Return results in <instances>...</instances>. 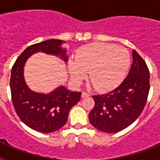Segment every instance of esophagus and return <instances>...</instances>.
Masks as SVG:
<instances>
[{
	"mask_svg": "<svg viewBox=\"0 0 160 160\" xmlns=\"http://www.w3.org/2000/svg\"><path fill=\"white\" fill-rule=\"evenodd\" d=\"M89 96H90V94H87V93L86 92L82 93V98H87V97H89Z\"/></svg>",
	"mask_w": 160,
	"mask_h": 160,
	"instance_id": "34e87169",
	"label": "esophagus"
}]
</instances>
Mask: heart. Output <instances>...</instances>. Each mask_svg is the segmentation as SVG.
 <instances>
[{
	"mask_svg": "<svg viewBox=\"0 0 160 160\" xmlns=\"http://www.w3.org/2000/svg\"><path fill=\"white\" fill-rule=\"evenodd\" d=\"M69 62L72 81L79 84L87 77L98 91L105 92L116 88L129 69L130 54L122 47L104 43H91L82 46Z\"/></svg>",
	"mask_w": 160,
	"mask_h": 160,
	"instance_id": "b5f03b06",
	"label": "heart"
}]
</instances>
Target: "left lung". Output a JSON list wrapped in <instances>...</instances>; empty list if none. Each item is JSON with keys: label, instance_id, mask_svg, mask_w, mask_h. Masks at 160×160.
<instances>
[{"label": "left lung", "instance_id": "1", "mask_svg": "<svg viewBox=\"0 0 160 160\" xmlns=\"http://www.w3.org/2000/svg\"><path fill=\"white\" fill-rule=\"evenodd\" d=\"M128 76L116 89L93 95L94 107L89 114L93 127L106 133H116L138 118L146 105L150 90L149 70L135 50Z\"/></svg>", "mask_w": 160, "mask_h": 160}]
</instances>
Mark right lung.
Instances as JSON below:
<instances>
[{"label":"right lung","mask_w":160,"mask_h":160,"mask_svg":"<svg viewBox=\"0 0 160 160\" xmlns=\"http://www.w3.org/2000/svg\"><path fill=\"white\" fill-rule=\"evenodd\" d=\"M66 42L49 39L29 46L21 53L11 71L10 90L12 102L17 114L31 129L42 133H51L66 123L70 109L80 100L81 92H73L60 86L48 94L32 91L24 78V67L32 54L42 52L68 61Z\"/></svg>","instance_id":"add662e5"}]
</instances>
